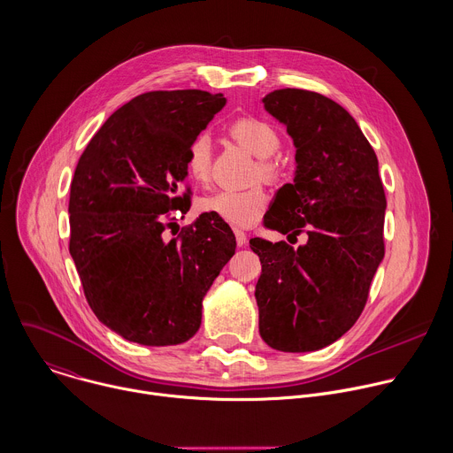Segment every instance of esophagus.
Wrapping results in <instances>:
<instances>
[{
    "mask_svg": "<svg viewBox=\"0 0 453 453\" xmlns=\"http://www.w3.org/2000/svg\"><path fill=\"white\" fill-rule=\"evenodd\" d=\"M234 236H236V243L238 247H243L247 243V234L242 229H234Z\"/></svg>",
    "mask_w": 453,
    "mask_h": 453,
    "instance_id": "obj_1",
    "label": "esophagus"
}]
</instances>
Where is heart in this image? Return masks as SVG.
Segmentation results:
<instances>
[{"label": "heart", "mask_w": 453, "mask_h": 453, "mask_svg": "<svg viewBox=\"0 0 453 453\" xmlns=\"http://www.w3.org/2000/svg\"><path fill=\"white\" fill-rule=\"evenodd\" d=\"M229 136L238 142L250 155L259 158L257 171L263 178L273 180L279 174V165L270 158L280 145L277 129L256 117L236 119L227 127ZM187 169L188 174L199 181L206 183L211 173V143L206 134H197L187 149ZM266 206V194L261 187H250L245 190H220L201 201V210L211 213L231 226L249 227L263 213Z\"/></svg>", "instance_id": "1"}]
</instances>
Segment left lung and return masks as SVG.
Listing matches in <instances>:
<instances>
[{
    "label": "left lung",
    "instance_id": "1",
    "mask_svg": "<svg viewBox=\"0 0 453 453\" xmlns=\"http://www.w3.org/2000/svg\"><path fill=\"white\" fill-rule=\"evenodd\" d=\"M265 110L295 145L293 183L280 187L265 226L296 242L250 240L259 256V334L280 352H313L340 340L365 310L384 259L386 196L375 150L333 99L300 88L266 94Z\"/></svg>",
    "mask_w": 453,
    "mask_h": 453
}]
</instances>
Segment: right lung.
<instances>
[{
    "label": "right lung",
    "mask_w": 453,
    "mask_h": 453,
    "mask_svg": "<svg viewBox=\"0 0 453 453\" xmlns=\"http://www.w3.org/2000/svg\"><path fill=\"white\" fill-rule=\"evenodd\" d=\"M226 106L204 90L145 92L120 106L92 136L74 171L69 197V252L88 306L127 342L167 347L201 327L203 298L233 257L236 240L204 213L167 240L171 210L188 196L190 142Z\"/></svg>",
    "instance_id": "1"
}]
</instances>
